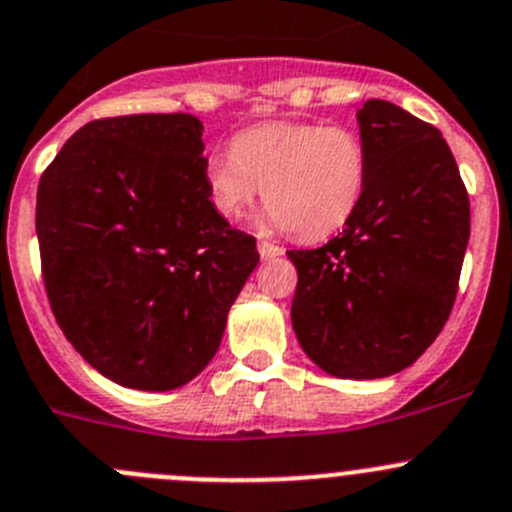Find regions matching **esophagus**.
I'll return each instance as SVG.
<instances>
[{
  "instance_id": "34e87169",
  "label": "esophagus",
  "mask_w": 512,
  "mask_h": 512,
  "mask_svg": "<svg viewBox=\"0 0 512 512\" xmlns=\"http://www.w3.org/2000/svg\"><path fill=\"white\" fill-rule=\"evenodd\" d=\"M257 252H260L262 260H275V257L285 255V250H282V247L270 245V242H260V245H257Z\"/></svg>"
}]
</instances>
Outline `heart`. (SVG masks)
<instances>
[{"instance_id":"b5f03b06","label":"heart","mask_w":512,"mask_h":512,"mask_svg":"<svg viewBox=\"0 0 512 512\" xmlns=\"http://www.w3.org/2000/svg\"><path fill=\"white\" fill-rule=\"evenodd\" d=\"M205 180L222 217H240L265 187L267 230L320 240L355 215L367 185V150L347 127L270 122L240 132L232 150L212 152Z\"/></svg>"}]
</instances>
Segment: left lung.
Wrapping results in <instances>:
<instances>
[{"instance_id": "obj_1", "label": "left lung", "mask_w": 512, "mask_h": 512, "mask_svg": "<svg viewBox=\"0 0 512 512\" xmlns=\"http://www.w3.org/2000/svg\"><path fill=\"white\" fill-rule=\"evenodd\" d=\"M367 185L345 230L297 267L292 327L327 375L377 380L413 365L443 330L470 240V202L433 124L385 99L357 109Z\"/></svg>"}]
</instances>
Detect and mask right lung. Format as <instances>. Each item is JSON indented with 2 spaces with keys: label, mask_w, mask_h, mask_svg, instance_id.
Instances as JSON below:
<instances>
[{
  "label": "right lung",
  "mask_w": 512,
  "mask_h": 512,
  "mask_svg": "<svg viewBox=\"0 0 512 512\" xmlns=\"http://www.w3.org/2000/svg\"><path fill=\"white\" fill-rule=\"evenodd\" d=\"M192 114L97 119L39 180L37 240L49 305L74 350L122 388L195 380L260 262L205 180Z\"/></svg>",
  "instance_id": "1"
}]
</instances>
